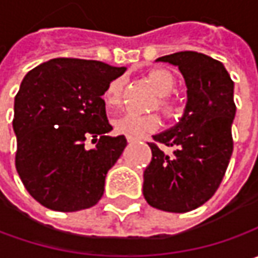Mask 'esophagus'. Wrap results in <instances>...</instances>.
Instances as JSON below:
<instances>
[{
	"label": "esophagus",
	"mask_w": 258,
	"mask_h": 258,
	"mask_svg": "<svg viewBox=\"0 0 258 258\" xmlns=\"http://www.w3.org/2000/svg\"><path fill=\"white\" fill-rule=\"evenodd\" d=\"M126 141H127L129 144H134V142H136V138H131V136H126Z\"/></svg>",
	"instance_id": "34e87169"
}]
</instances>
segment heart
Instances as JSON below:
<instances>
[{"mask_svg": "<svg viewBox=\"0 0 258 258\" xmlns=\"http://www.w3.org/2000/svg\"><path fill=\"white\" fill-rule=\"evenodd\" d=\"M148 83L152 86L155 93L161 99L158 102V107L169 120H179L185 114V104L179 100L165 97L171 94L175 89L173 76L164 69H154L146 75ZM122 87L123 80L120 77L109 82L103 92V102L107 109H114L120 104L122 99ZM161 126V119L155 113L136 114L124 113L113 120V129L116 134L126 135L131 138H139L146 132H155Z\"/></svg>", "mask_w": 258, "mask_h": 258, "instance_id": "b5f03b06", "label": "heart"}]
</instances>
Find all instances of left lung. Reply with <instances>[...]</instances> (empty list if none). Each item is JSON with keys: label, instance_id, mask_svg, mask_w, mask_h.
Wrapping results in <instances>:
<instances>
[{"label": "left lung", "instance_id": "1", "mask_svg": "<svg viewBox=\"0 0 258 258\" xmlns=\"http://www.w3.org/2000/svg\"><path fill=\"white\" fill-rule=\"evenodd\" d=\"M158 61L178 66L188 87L181 122L155 135L152 159L144 172V197L154 208L188 213L205 204L223 181L233 154L234 82L221 61L197 51H179ZM175 149L166 155L159 148Z\"/></svg>", "mask_w": 258, "mask_h": 258}]
</instances>
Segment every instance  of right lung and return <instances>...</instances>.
Segmentation results:
<instances>
[{
	"label": "right lung",
	"instance_id": "obj_1",
	"mask_svg": "<svg viewBox=\"0 0 258 258\" xmlns=\"http://www.w3.org/2000/svg\"><path fill=\"white\" fill-rule=\"evenodd\" d=\"M124 67L82 58H53L25 75L14 102L15 168L25 189L45 208L72 213L102 198L107 171L127 145L107 136L102 99ZM92 139L96 146L85 147Z\"/></svg>",
	"mask_w": 258,
	"mask_h": 258
}]
</instances>
